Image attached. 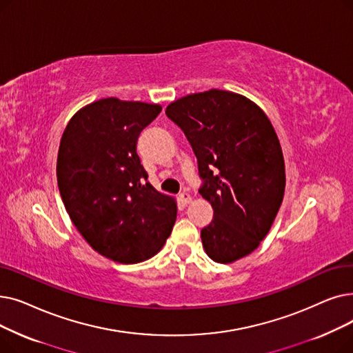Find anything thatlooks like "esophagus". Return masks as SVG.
Listing matches in <instances>:
<instances>
[{
	"label": "esophagus",
	"instance_id": "esophagus-1",
	"mask_svg": "<svg viewBox=\"0 0 353 353\" xmlns=\"http://www.w3.org/2000/svg\"><path fill=\"white\" fill-rule=\"evenodd\" d=\"M179 201H181V203L183 204V205H187V204H190L191 203V201H192V196L188 194V192H181L179 194Z\"/></svg>",
	"mask_w": 353,
	"mask_h": 353
}]
</instances>
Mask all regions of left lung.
Listing matches in <instances>:
<instances>
[{
  "instance_id": "8db88e82",
  "label": "left lung",
  "mask_w": 353,
  "mask_h": 353,
  "mask_svg": "<svg viewBox=\"0 0 353 353\" xmlns=\"http://www.w3.org/2000/svg\"><path fill=\"white\" fill-rule=\"evenodd\" d=\"M166 116L185 133L198 159L214 210L201 230L211 260L237 261L260 245L270 231L286 188V168L277 133L264 110L248 97L210 89L179 97Z\"/></svg>"
}]
</instances>
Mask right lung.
<instances>
[{"label":"right lung","mask_w":353,"mask_h":353,"mask_svg":"<svg viewBox=\"0 0 353 353\" xmlns=\"http://www.w3.org/2000/svg\"><path fill=\"white\" fill-rule=\"evenodd\" d=\"M158 103L117 97L79 109L59 146L57 183L72 223L89 245L117 263L154 257L171 236L176 199L157 191L137 154Z\"/></svg>","instance_id":"obj_1"}]
</instances>
